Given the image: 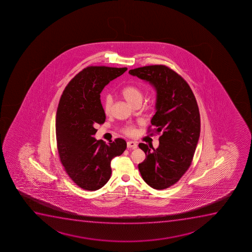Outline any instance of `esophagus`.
Masks as SVG:
<instances>
[{"instance_id":"1","label":"esophagus","mask_w":252,"mask_h":252,"mask_svg":"<svg viewBox=\"0 0 252 252\" xmlns=\"http://www.w3.org/2000/svg\"><path fill=\"white\" fill-rule=\"evenodd\" d=\"M127 148H132V149H136L137 148V145H136V143L135 142H132V141H128L127 143Z\"/></svg>"}]
</instances>
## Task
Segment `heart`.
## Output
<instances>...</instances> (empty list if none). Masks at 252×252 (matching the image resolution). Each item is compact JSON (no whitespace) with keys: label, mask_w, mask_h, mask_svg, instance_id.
Returning a JSON list of instances; mask_svg holds the SVG:
<instances>
[{"label":"heart","mask_w":252,"mask_h":252,"mask_svg":"<svg viewBox=\"0 0 252 252\" xmlns=\"http://www.w3.org/2000/svg\"><path fill=\"white\" fill-rule=\"evenodd\" d=\"M122 94L124 96V98L126 99L128 103H130L131 105L135 104L136 102H142V93L138 88L135 86L126 87L122 90ZM113 104V97L111 95H107L104 98V111L105 114H109L111 110V107ZM127 134H131L133 132V129L131 127H128L125 130Z\"/></svg>","instance_id":"b5f03b06"}]
</instances>
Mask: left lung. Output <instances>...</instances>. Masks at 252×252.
Returning <instances> with one entry per match:
<instances>
[{"mask_svg": "<svg viewBox=\"0 0 252 252\" xmlns=\"http://www.w3.org/2000/svg\"><path fill=\"white\" fill-rule=\"evenodd\" d=\"M129 73L156 90V113L151 124L162 135L157 148L138 145L146 154L138 169L148 186L166 189L182 177L192 161L201 130L198 105L188 83L168 66L148 65Z\"/></svg>", "mask_w": 252, "mask_h": 252, "instance_id": "8db88e82", "label": "left lung"}]
</instances>
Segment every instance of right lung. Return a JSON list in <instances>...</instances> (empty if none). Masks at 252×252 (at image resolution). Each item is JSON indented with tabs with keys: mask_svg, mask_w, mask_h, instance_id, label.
<instances>
[{
	"mask_svg": "<svg viewBox=\"0 0 252 252\" xmlns=\"http://www.w3.org/2000/svg\"><path fill=\"white\" fill-rule=\"evenodd\" d=\"M126 67L89 66L76 75L60 99L56 119L57 149L67 175L82 189H100L110 180V162L126 148L124 139L105 144L94 126L105 122L100 94Z\"/></svg>",
	"mask_w": 252,
	"mask_h": 252,
	"instance_id": "obj_1",
	"label": "right lung"
}]
</instances>
